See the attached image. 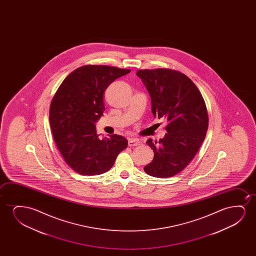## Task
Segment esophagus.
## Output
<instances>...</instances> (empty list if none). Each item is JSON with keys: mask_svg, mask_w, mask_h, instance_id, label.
I'll use <instances>...</instances> for the list:
<instances>
[{"mask_svg": "<svg viewBox=\"0 0 256 256\" xmlns=\"http://www.w3.org/2000/svg\"><path fill=\"white\" fill-rule=\"evenodd\" d=\"M140 142L139 139H136V138H130L128 139V146L130 147H134V146H138V145H140Z\"/></svg>", "mask_w": 256, "mask_h": 256, "instance_id": "esophagus-1", "label": "esophagus"}]
</instances>
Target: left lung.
<instances>
[{"label":"left lung","mask_w":256,"mask_h":256,"mask_svg":"<svg viewBox=\"0 0 256 256\" xmlns=\"http://www.w3.org/2000/svg\"><path fill=\"white\" fill-rule=\"evenodd\" d=\"M151 98L154 118H164L167 134L147 140L154 158L144 167L148 175L170 178L186 168L203 144L208 128V114L203 97L192 81L170 69L137 70Z\"/></svg>","instance_id":"1"}]
</instances>
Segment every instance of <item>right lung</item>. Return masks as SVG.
Instances as JSON below:
<instances>
[{
  "mask_svg": "<svg viewBox=\"0 0 256 256\" xmlns=\"http://www.w3.org/2000/svg\"><path fill=\"white\" fill-rule=\"evenodd\" d=\"M131 70L108 66H84L67 76L50 106V125L56 147L67 164L80 175L108 172L126 148L125 137L100 139L95 123L105 110L103 94L116 78Z\"/></svg>",
  "mask_w": 256,
  "mask_h": 256,
  "instance_id": "add662e5",
  "label": "right lung"
}]
</instances>
